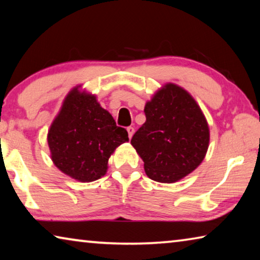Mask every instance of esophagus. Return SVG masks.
Listing matches in <instances>:
<instances>
[{
  "instance_id": "1",
  "label": "esophagus",
  "mask_w": 260,
  "mask_h": 260,
  "mask_svg": "<svg viewBox=\"0 0 260 260\" xmlns=\"http://www.w3.org/2000/svg\"><path fill=\"white\" fill-rule=\"evenodd\" d=\"M127 132H128V136H129V139H131L132 136H133V134H134V127H132V126L127 127Z\"/></svg>"
}]
</instances>
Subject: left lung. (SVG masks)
<instances>
[{
  "label": "left lung",
  "mask_w": 260,
  "mask_h": 260,
  "mask_svg": "<svg viewBox=\"0 0 260 260\" xmlns=\"http://www.w3.org/2000/svg\"><path fill=\"white\" fill-rule=\"evenodd\" d=\"M147 120L131 140L144 161V171L157 182L172 183L191 173L204 159L210 132L191 95L167 83L144 107Z\"/></svg>",
  "instance_id": "8db88e82"
}]
</instances>
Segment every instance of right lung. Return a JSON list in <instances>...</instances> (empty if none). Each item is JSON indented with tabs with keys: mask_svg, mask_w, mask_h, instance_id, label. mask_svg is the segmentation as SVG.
Returning a JSON list of instances; mask_svg holds the SVG:
<instances>
[{
	"mask_svg": "<svg viewBox=\"0 0 260 260\" xmlns=\"http://www.w3.org/2000/svg\"><path fill=\"white\" fill-rule=\"evenodd\" d=\"M128 141L125 128L99 104L94 95L73 88L48 132L51 159L61 172L81 182L107 173L108 160Z\"/></svg>",
	"mask_w": 260,
	"mask_h": 260,
	"instance_id": "add662e5",
	"label": "right lung"
}]
</instances>
